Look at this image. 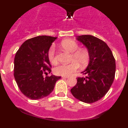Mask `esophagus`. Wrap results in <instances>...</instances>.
Wrapping results in <instances>:
<instances>
[{
	"instance_id": "esophagus-1",
	"label": "esophagus",
	"mask_w": 128,
	"mask_h": 128,
	"mask_svg": "<svg viewBox=\"0 0 128 128\" xmlns=\"http://www.w3.org/2000/svg\"><path fill=\"white\" fill-rule=\"evenodd\" d=\"M62 77L63 78H69V76H62Z\"/></svg>"
}]
</instances>
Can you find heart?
I'll return each mask as SVG.
<instances>
[{
  "label": "heart",
  "mask_w": 128,
  "mask_h": 128,
  "mask_svg": "<svg viewBox=\"0 0 128 128\" xmlns=\"http://www.w3.org/2000/svg\"><path fill=\"white\" fill-rule=\"evenodd\" d=\"M63 48L70 52H73L71 56L72 61L69 64H60L55 67L54 72L55 74L62 76H69L78 70L80 65L85 66L89 60L88 53L85 50H78V45L76 41L71 40H64L61 42ZM48 58L52 64H56L58 61L56 54L55 45L52 44L48 51Z\"/></svg>",
  "instance_id": "obj_1"
}]
</instances>
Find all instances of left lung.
I'll use <instances>...</instances> for the list:
<instances>
[{
  "mask_svg": "<svg viewBox=\"0 0 128 128\" xmlns=\"http://www.w3.org/2000/svg\"><path fill=\"white\" fill-rule=\"evenodd\" d=\"M88 49L90 62L82 72L86 77H77L70 92L76 98L87 104L100 100L110 88L115 76V59L105 42L92 35L77 36Z\"/></svg>",
  "mask_w": 128,
  "mask_h": 128,
  "instance_id": "left-lung-1",
  "label": "left lung"
}]
</instances>
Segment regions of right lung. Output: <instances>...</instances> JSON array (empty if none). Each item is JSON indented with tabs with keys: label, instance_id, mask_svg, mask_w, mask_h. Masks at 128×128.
<instances>
[{
	"label": "right lung",
	"instance_id": "add662e5",
	"mask_svg": "<svg viewBox=\"0 0 128 128\" xmlns=\"http://www.w3.org/2000/svg\"><path fill=\"white\" fill-rule=\"evenodd\" d=\"M56 37L39 36L25 41L15 54L14 77L23 94L32 100L50 95L60 77H44L51 72L48 51Z\"/></svg>",
	"mask_w": 128,
	"mask_h": 128
}]
</instances>
